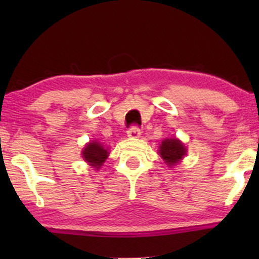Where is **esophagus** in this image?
<instances>
[{"instance_id": "obj_1", "label": "esophagus", "mask_w": 259, "mask_h": 259, "mask_svg": "<svg viewBox=\"0 0 259 259\" xmlns=\"http://www.w3.org/2000/svg\"><path fill=\"white\" fill-rule=\"evenodd\" d=\"M127 134H128L130 138H139L140 134H141V131H140L139 127L133 125V126L130 127V130H128V132H127Z\"/></svg>"}]
</instances>
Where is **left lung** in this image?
Segmentation results:
<instances>
[{"label":"left lung","mask_w":259,"mask_h":259,"mask_svg":"<svg viewBox=\"0 0 259 259\" xmlns=\"http://www.w3.org/2000/svg\"><path fill=\"white\" fill-rule=\"evenodd\" d=\"M159 154L161 155L166 164L173 166L182 160L184 155L186 154V147L184 146L182 141L176 139V138L165 139L159 147Z\"/></svg>","instance_id":"obj_1"}]
</instances>
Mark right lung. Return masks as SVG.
<instances>
[{"instance_id": "obj_1", "label": "right lung", "mask_w": 259, "mask_h": 259, "mask_svg": "<svg viewBox=\"0 0 259 259\" xmlns=\"http://www.w3.org/2000/svg\"><path fill=\"white\" fill-rule=\"evenodd\" d=\"M108 154L109 153L107 150L102 147V145L97 143V141H92L82 151V157L84 158V160L90 162L95 168H99L104 164Z\"/></svg>"}]
</instances>
